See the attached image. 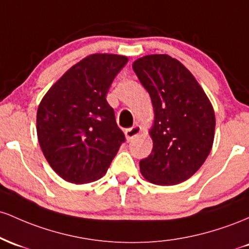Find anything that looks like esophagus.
I'll list each match as a JSON object with an SVG mask.
<instances>
[{"mask_svg":"<svg viewBox=\"0 0 249 249\" xmlns=\"http://www.w3.org/2000/svg\"><path fill=\"white\" fill-rule=\"evenodd\" d=\"M140 133H141V127L138 124L133 125V127L125 129V132H124L125 139H127V141H132V140L135 139Z\"/></svg>","mask_w":249,"mask_h":249,"instance_id":"obj_1","label":"esophagus"}]
</instances>
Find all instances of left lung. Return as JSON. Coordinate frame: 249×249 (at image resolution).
<instances>
[{
  "label": "left lung",
  "instance_id": "1",
  "mask_svg": "<svg viewBox=\"0 0 249 249\" xmlns=\"http://www.w3.org/2000/svg\"><path fill=\"white\" fill-rule=\"evenodd\" d=\"M149 93L154 124L153 150L140 161L149 182L172 186L189 178L206 161L214 141L213 106L195 77L177 58L147 55L133 63Z\"/></svg>",
  "mask_w": 249,
  "mask_h": 249
}]
</instances>
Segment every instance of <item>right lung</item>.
Here are the masks:
<instances>
[{
	"label": "right lung",
	"mask_w": 249,
	"mask_h": 249,
	"mask_svg": "<svg viewBox=\"0 0 249 249\" xmlns=\"http://www.w3.org/2000/svg\"><path fill=\"white\" fill-rule=\"evenodd\" d=\"M127 62L122 55H89L64 72L40 102L38 143L63 180L82 185L101 178L124 142L106 95Z\"/></svg>",
	"instance_id": "obj_1"
}]
</instances>
